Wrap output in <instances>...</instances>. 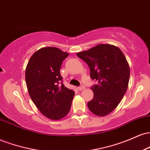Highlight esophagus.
I'll return each instance as SVG.
<instances>
[{"mask_svg": "<svg viewBox=\"0 0 150 150\" xmlns=\"http://www.w3.org/2000/svg\"><path fill=\"white\" fill-rule=\"evenodd\" d=\"M85 88V87L84 85H81V86H80V87H78V89L79 90H82V89H84Z\"/></svg>", "mask_w": 150, "mask_h": 150, "instance_id": "34e87169", "label": "esophagus"}]
</instances>
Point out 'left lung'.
I'll use <instances>...</instances> for the list:
<instances>
[{
	"mask_svg": "<svg viewBox=\"0 0 150 150\" xmlns=\"http://www.w3.org/2000/svg\"><path fill=\"white\" fill-rule=\"evenodd\" d=\"M77 56L88 65L94 97L87 103L91 112L104 116L113 111L128 89L130 68L124 54L116 46L99 44Z\"/></svg>",
	"mask_w": 150,
	"mask_h": 150,
	"instance_id": "obj_1",
	"label": "left lung"
}]
</instances>
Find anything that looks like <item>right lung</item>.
<instances>
[{"label":"right lung","instance_id":"obj_1","mask_svg":"<svg viewBox=\"0 0 150 150\" xmlns=\"http://www.w3.org/2000/svg\"><path fill=\"white\" fill-rule=\"evenodd\" d=\"M69 53L58 48L44 47L30 58L25 80L31 99L43 115L59 120L68 114L75 92L65 87L60 73L62 63Z\"/></svg>","mask_w":150,"mask_h":150}]
</instances>
